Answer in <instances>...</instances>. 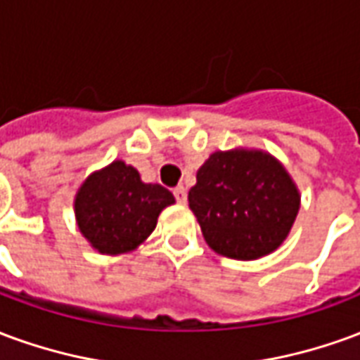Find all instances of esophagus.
<instances>
[{"label": "esophagus", "mask_w": 360, "mask_h": 360, "mask_svg": "<svg viewBox=\"0 0 360 360\" xmlns=\"http://www.w3.org/2000/svg\"><path fill=\"white\" fill-rule=\"evenodd\" d=\"M173 195H175V200H177V202H187V188L183 187V185H179V187L175 188Z\"/></svg>", "instance_id": "esophagus-1"}]
</instances>
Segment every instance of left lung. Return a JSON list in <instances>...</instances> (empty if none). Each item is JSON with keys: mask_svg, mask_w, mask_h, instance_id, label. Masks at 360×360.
<instances>
[{"mask_svg": "<svg viewBox=\"0 0 360 360\" xmlns=\"http://www.w3.org/2000/svg\"><path fill=\"white\" fill-rule=\"evenodd\" d=\"M299 202L283 165L258 150L214 152L188 191V206L210 249L237 260H257L278 249Z\"/></svg>", "mask_w": 360, "mask_h": 360, "instance_id": "8db88e82", "label": "left lung"}]
</instances>
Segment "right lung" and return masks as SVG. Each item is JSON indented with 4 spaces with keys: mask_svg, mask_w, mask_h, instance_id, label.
I'll return each mask as SVG.
<instances>
[{
    "mask_svg": "<svg viewBox=\"0 0 360 360\" xmlns=\"http://www.w3.org/2000/svg\"><path fill=\"white\" fill-rule=\"evenodd\" d=\"M173 202L167 188L142 183L133 165L117 160L82 183L75 214L81 233L98 252L123 255L154 231L160 212Z\"/></svg>",
    "mask_w": 360,
    "mask_h": 360,
    "instance_id": "1",
    "label": "right lung"
}]
</instances>
